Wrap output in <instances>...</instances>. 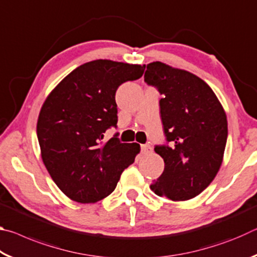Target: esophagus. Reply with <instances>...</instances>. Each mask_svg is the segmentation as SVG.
I'll use <instances>...</instances> for the list:
<instances>
[{
  "mask_svg": "<svg viewBox=\"0 0 257 257\" xmlns=\"http://www.w3.org/2000/svg\"><path fill=\"white\" fill-rule=\"evenodd\" d=\"M142 153L143 154H147V153H151L152 152V147H151V145H149V144H145V145H142Z\"/></svg>",
  "mask_w": 257,
  "mask_h": 257,
  "instance_id": "1",
  "label": "esophagus"
}]
</instances>
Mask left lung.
Segmentation results:
<instances>
[{
    "label": "left lung",
    "instance_id": "8db88e82",
    "mask_svg": "<svg viewBox=\"0 0 257 257\" xmlns=\"http://www.w3.org/2000/svg\"><path fill=\"white\" fill-rule=\"evenodd\" d=\"M144 79L158 88L161 120L169 145L154 151L164 171L151 189L171 201L196 197L214 179L222 164L228 121L212 88L201 78L168 64H147Z\"/></svg>",
    "mask_w": 257,
    "mask_h": 257
}]
</instances>
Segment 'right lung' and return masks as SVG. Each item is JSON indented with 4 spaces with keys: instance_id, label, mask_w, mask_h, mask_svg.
I'll use <instances>...</instances> for the list:
<instances>
[{
    "instance_id": "1",
    "label": "right lung",
    "mask_w": 257,
    "mask_h": 257,
    "mask_svg": "<svg viewBox=\"0 0 257 257\" xmlns=\"http://www.w3.org/2000/svg\"><path fill=\"white\" fill-rule=\"evenodd\" d=\"M145 66L95 60L61 80L41 108L37 138L43 162L61 191L78 203H96L115 189L141 151L104 133L116 127L115 92L139 79Z\"/></svg>"
}]
</instances>
